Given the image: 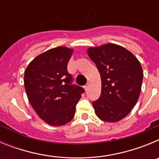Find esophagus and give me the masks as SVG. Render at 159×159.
Segmentation results:
<instances>
[{
  "label": "esophagus",
  "mask_w": 159,
  "mask_h": 159,
  "mask_svg": "<svg viewBox=\"0 0 159 159\" xmlns=\"http://www.w3.org/2000/svg\"><path fill=\"white\" fill-rule=\"evenodd\" d=\"M89 87H90V84L89 83H88V84H87L86 85L84 86V89L86 90V91H88V90L89 89Z\"/></svg>",
  "instance_id": "34e87169"
}]
</instances>
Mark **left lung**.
I'll return each mask as SVG.
<instances>
[{
  "instance_id": "8db88e82",
  "label": "left lung",
  "mask_w": 159,
  "mask_h": 159,
  "mask_svg": "<svg viewBox=\"0 0 159 159\" xmlns=\"http://www.w3.org/2000/svg\"><path fill=\"white\" fill-rule=\"evenodd\" d=\"M88 54L102 81L100 96L92 102L95 114L105 122L119 121L139 99L143 78L141 64L130 52L115 43L89 48Z\"/></svg>"
}]
</instances>
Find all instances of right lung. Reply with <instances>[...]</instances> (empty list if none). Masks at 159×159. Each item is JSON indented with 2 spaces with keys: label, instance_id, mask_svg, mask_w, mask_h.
Wrapping results in <instances>:
<instances>
[{
  "label": "right lung",
  "instance_id": "add662e5",
  "mask_svg": "<svg viewBox=\"0 0 159 159\" xmlns=\"http://www.w3.org/2000/svg\"><path fill=\"white\" fill-rule=\"evenodd\" d=\"M72 48L57 47L32 60L25 71V88L31 106L51 126H63L74 118L75 106L84 92L73 85L67 69Z\"/></svg>",
  "mask_w": 159,
  "mask_h": 159
}]
</instances>
